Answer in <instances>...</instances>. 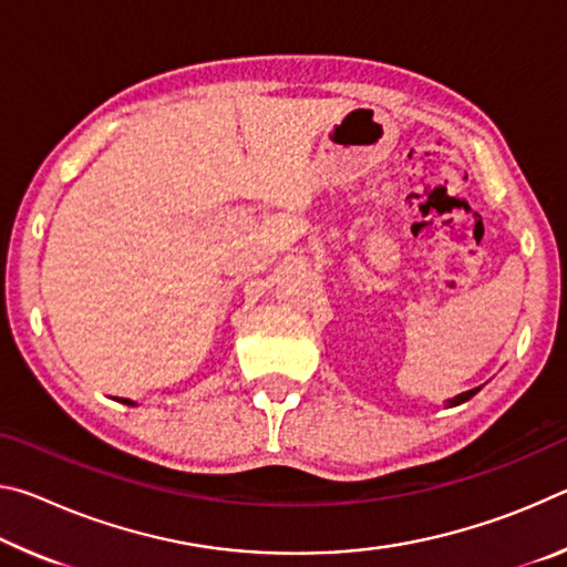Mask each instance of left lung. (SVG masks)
<instances>
[{"instance_id": "left-lung-1", "label": "left lung", "mask_w": 567, "mask_h": 567, "mask_svg": "<svg viewBox=\"0 0 567 567\" xmlns=\"http://www.w3.org/2000/svg\"><path fill=\"white\" fill-rule=\"evenodd\" d=\"M480 388H475V390H467V392H460V395H455V398H450L447 402H445V408H455V405H463V402H467L470 398L475 395Z\"/></svg>"}]
</instances>
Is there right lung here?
<instances>
[{"mask_svg":"<svg viewBox=\"0 0 567 567\" xmlns=\"http://www.w3.org/2000/svg\"><path fill=\"white\" fill-rule=\"evenodd\" d=\"M124 402V405H137V402H132V400H122Z\"/></svg>","mask_w":567,"mask_h":567,"instance_id":"obj_1","label":"right lung"}]
</instances>
